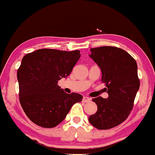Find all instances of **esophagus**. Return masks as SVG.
Returning <instances> with one entry per match:
<instances>
[{
    "instance_id": "1",
    "label": "esophagus",
    "mask_w": 155,
    "mask_h": 155,
    "mask_svg": "<svg viewBox=\"0 0 155 155\" xmlns=\"http://www.w3.org/2000/svg\"><path fill=\"white\" fill-rule=\"evenodd\" d=\"M82 101H83V102H84V103H89V102H90L91 99H90V97L84 96V97H83V100Z\"/></svg>"
}]
</instances>
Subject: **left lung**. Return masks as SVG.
Instances as JSON below:
<instances>
[{
  "instance_id": "1",
  "label": "left lung",
  "mask_w": 155,
  "mask_h": 155,
  "mask_svg": "<svg viewBox=\"0 0 155 155\" xmlns=\"http://www.w3.org/2000/svg\"><path fill=\"white\" fill-rule=\"evenodd\" d=\"M90 51V57L102 72L101 81L108 89V97L92 99L97 110L89 122L97 129H111L123 122L133 107L140 87L138 66L134 58L120 48L101 47Z\"/></svg>"
}]
</instances>
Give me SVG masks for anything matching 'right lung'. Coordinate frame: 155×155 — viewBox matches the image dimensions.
Masks as SVG:
<instances>
[{"label": "right lung", "mask_w": 155, "mask_h": 155, "mask_svg": "<svg viewBox=\"0 0 155 155\" xmlns=\"http://www.w3.org/2000/svg\"><path fill=\"white\" fill-rule=\"evenodd\" d=\"M81 54L72 51L41 49L23 57L17 71L19 102L33 123L45 128L56 127L82 95L65 93L58 81L66 78Z\"/></svg>", "instance_id": "right-lung-1"}]
</instances>
